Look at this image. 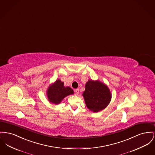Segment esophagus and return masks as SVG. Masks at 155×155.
Wrapping results in <instances>:
<instances>
[{"instance_id":"esophagus-1","label":"esophagus","mask_w":155,"mask_h":155,"mask_svg":"<svg viewBox=\"0 0 155 155\" xmlns=\"http://www.w3.org/2000/svg\"><path fill=\"white\" fill-rule=\"evenodd\" d=\"M75 93H76V94H79V90L78 89L75 90Z\"/></svg>"}]
</instances>
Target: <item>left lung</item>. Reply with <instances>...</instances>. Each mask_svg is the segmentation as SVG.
<instances>
[{
  "label": "left lung",
  "mask_w": 155,
  "mask_h": 155,
  "mask_svg": "<svg viewBox=\"0 0 155 155\" xmlns=\"http://www.w3.org/2000/svg\"><path fill=\"white\" fill-rule=\"evenodd\" d=\"M82 95L87 107L94 113L106 108L111 100V93L108 87L98 80H89Z\"/></svg>",
  "instance_id": "1"
}]
</instances>
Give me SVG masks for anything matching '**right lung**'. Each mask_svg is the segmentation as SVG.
Returning a JSON list of instances; mask_svg holds the SVG:
<instances>
[{
  "instance_id": "add662e5",
  "label": "right lung",
  "mask_w": 155,
  "mask_h": 155,
  "mask_svg": "<svg viewBox=\"0 0 155 155\" xmlns=\"http://www.w3.org/2000/svg\"><path fill=\"white\" fill-rule=\"evenodd\" d=\"M74 93L73 90L69 86L65 87L64 83L58 79L49 85L47 90V97L49 102L57 105L60 104L65 97Z\"/></svg>"
}]
</instances>
